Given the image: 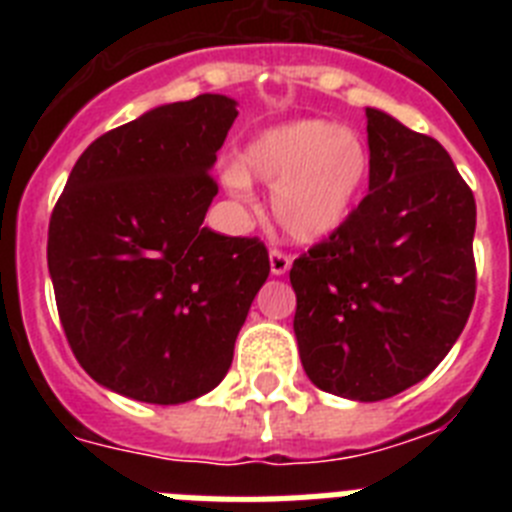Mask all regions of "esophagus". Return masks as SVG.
<instances>
[{
    "instance_id": "esophagus-1",
    "label": "esophagus",
    "mask_w": 512,
    "mask_h": 512,
    "mask_svg": "<svg viewBox=\"0 0 512 512\" xmlns=\"http://www.w3.org/2000/svg\"><path fill=\"white\" fill-rule=\"evenodd\" d=\"M269 266L274 277H282V274H287L289 271V266H292V256H287V253L274 248V251H269Z\"/></svg>"
}]
</instances>
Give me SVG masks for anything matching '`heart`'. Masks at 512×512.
<instances>
[{
	"mask_svg": "<svg viewBox=\"0 0 512 512\" xmlns=\"http://www.w3.org/2000/svg\"><path fill=\"white\" fill-rule=\"evenodd\" d=\"M364 138L328 120H295L261 130L243 148L225 184L246 194L251 179L269 184L271 212L289 241L315 243L346 223L369 182Z\"/></svg>",
	"mask_w": 512,
	"mask_h": 512,
	"instance_id": "b5f03b06",
	"label": "heart"
}]
</instances>
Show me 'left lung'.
<instances>
[{
    "instance_id": "left-lung-1",
    "label": "left lung",
    "mask_w": 512,
    "mask_h": 512,
    "mask_svg": "<svg viewBox=\"0 0 512 512\" xmlns=\"http://www.w3.org/2000/svg\"><path fill=\"white\" fill-rule=\"evenodd\" d=\"M369 194L292 264L295 336L315 387L356 402L436 369L474 305V194L438 140L366 107Z\"/></svg>"
}]
</instances>
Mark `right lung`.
<instances>
[{
	"mask_svg": "<svg viewBox=\"0 0 512 512\" xmlns=\"http://www.w3.org/2000/svg\"><path fill=\"white\" fill-rule=\"evenodd\" d=\"M235 107L200 94L99 135L51 215L48 271L71 351L130 400L179 405L215 390L269 277L259 238L202 225Z\"/></svg>",
	"mask_w": 512,
	"mask_h": 512,
	"instance_id": "add662e5",
	"label": "right lung"
}]
</instances>
